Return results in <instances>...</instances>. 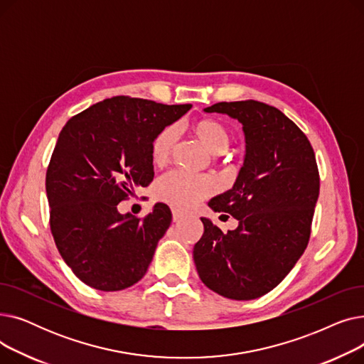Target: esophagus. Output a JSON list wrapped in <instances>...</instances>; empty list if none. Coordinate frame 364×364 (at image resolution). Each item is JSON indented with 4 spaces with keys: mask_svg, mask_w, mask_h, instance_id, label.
Returning <instances> with one entry per match:
<instances>
[{
    "mask_svg": "<svg viewBox=\"0 0 364 364\" xmlns=\"http://www.w3.org/2000/svg\"><path fill=\"white\" fill-rule=\"evenodd\" d=\"M187 213L183 211V209H178V208H172V218H174V221L183 218Z\"/></svg>",
    "mask_w": 364,
    "mask_h": 364,
    "instance_id": "34e87169",
    "label": "esophagus"
}]
</instances>
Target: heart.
<instances>
[{
    "label": "heart",
    "instance_id": "b5f03b06",
    "mask_svg": "<svg viewBox=\"0 0 364 364\" xmlns=\"http://www.w3.org/2000/svg\"><path fill=\"white\" fill-rule=\"evenodd\" d=\"M192 134L211 155H221L230 144L228 131L223 124L214 119H203L193 124ZM176 143V127H165L161 129L150 146L153 164L158 166L165 165L172 156ZM217 187V181L209 176H195L184 171H171L156 181L155 195L166 203L187 208L215 193Z\"/></svg>",
    "mask_w": 364,
    "mask_h": 364
}]
</instances>
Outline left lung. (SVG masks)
<instances>
[{
	"instance_id": "1",
	"label": "left lung",
	"mask_w": 364,
	"mask_h": 364,
	"mask_svg": "<svg viewBox=\"0 0 364 364\" xmlns=\"http://www.w3.org/2000/svg\"><path fill=\"white\" fill-rule=\"evenodd\" d=\"M237 119L245 159L233 187L208 206L237 220L223 233L202 217L193 259L206 288L250 301L274 289L309 245L320 178L307 136L279 109L255 100L221 102L203 109Z\"/></svg>"
}]
</instances>
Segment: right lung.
I'll use <instances>...</instances> for the list:
<instances>
[{
	"label": "right lung",
	"mask_w": 364,
	"mask_h": 364,
	"mask_svg": "<svg viewBox=\"0 0 364 364\" xmlns=\"http://www.w3.org/2000/svg\"><path fill=\"white\" fill-rule=\"evenodd\" d=\"M190 109L119 95L60 131L46 177L50 227L63 261L91 288L122 291L146 274L171 209L159 202L140 220L118 203L151 183L153 139Z\"/></svg>",
	"instance_id": "right-lung-1"
}]
</instances>
